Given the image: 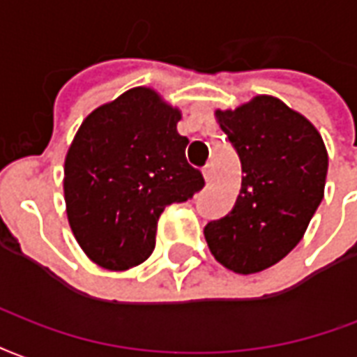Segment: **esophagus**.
<instances>
[{
  "mask_svg": "<svg viewBox=\"0 0 357 357\" xmlns=\"http://www.w3.org/2000/svg\"><path fill=\"white\" fill-rule=\"evenodd\" d=\"M204 176H205V181L209 182L211 178H213V163H207L204 167Z\"/></svg>",
  "mask_w": 357,
  "mask_h": 357,
  "instance_id": "esophagus-1",
  "label": "esophagus"
}]
</instances>
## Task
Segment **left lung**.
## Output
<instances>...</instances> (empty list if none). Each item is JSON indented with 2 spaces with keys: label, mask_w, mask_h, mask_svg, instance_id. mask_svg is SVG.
Segmentation results:
<instances>
[{
  "label": "left lung",
  "mask_w": 357,
  "mask_h": 357,
  "mask_svg": "<svg viewBox=\"0 0 357 357\" xmlns=\"http://www.w3.org/2000/svg\"><path fill=\"white\" fill-rule=\"evenodd\" d=\"M241 161V190L226 217L205 226L211 253L236 274L274 266L296 247L324 199L327 150L317 129L274 96L217 110Z\"/></svg>",
  "instance_id": "1"
}]
</instances>
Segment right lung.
<instances>
[{"mask_svg": "<svg viewBox=\"0 0 357 357\" xmlns=\"http://www.w3.org/2000/svg\"><path fill=\"white\" fill-rule=\"evenodd\" d=\"M181 112L155 91L135 87L91 112L64 161V199L72 232L106 270L144 262L155 247L163 209L205 186L186 161Z\"/></svg>", "mask_w": 357, "mask_h": 357, "instance_id": "add662e5", "label": "right lung"}]
</instances>
